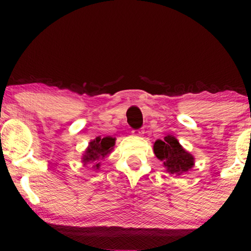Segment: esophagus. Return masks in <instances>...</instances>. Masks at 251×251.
<instances>
[{
    "instance_id": "34e87169",
    "label": "esophagus",
    "mask_w": 251,
    "mask_h": 251,
    "mask_svg": "<svg viewBox=\"0 0 251 251\" xmlns=\"http://www.w3.org/2000/svg\"><path fill=\"white\" fill-rule=\"evenodd\" d=\"M132 133L134 135H143L144 134V128H138V129H133Z\"/></svg>"
}]
</instances>
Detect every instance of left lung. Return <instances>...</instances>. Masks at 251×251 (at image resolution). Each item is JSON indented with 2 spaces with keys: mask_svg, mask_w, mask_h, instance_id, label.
I'll list each match as a JSON object with an SVG mask.
<instances>
[{
  "mask_svg": "<svg viewBox=\"0 0 251 251\" xmlns=\"http://www.w3.org/2000/svg\"><path fill=\"white\" fill-rule=\"evenodd\" d=\"M155 157L164 163L170 174L181 175L194 166V157L186 152L175 137L168 135L164 140H157L153 145Z\"/></svg>",
  "mask_w": 251,
  "mask_h": 251,
  "instance_id": "1",
  "label": "left lung"
}]
</instances>
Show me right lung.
Here are the masks:
<instances>
[{"instance_id": "obj_1", "label": "right lung", "mask_w": 251, "mask_h": 251, "mask_svg": "<svg viewBox=\"0 0 251 251\" xmlns=\"http://www.w3.org/2000/svg\"><path fill=\"white\" fill-rule=\"evenodd\" d=\"M116 139L112 137H105V138H96V140L89 143V148L86 150V153L83 155L82 162L83 163H93L94 169H99L100 163H98L99 159H103L109 152L113 149Z\"/></svg>"}]
</instances>
